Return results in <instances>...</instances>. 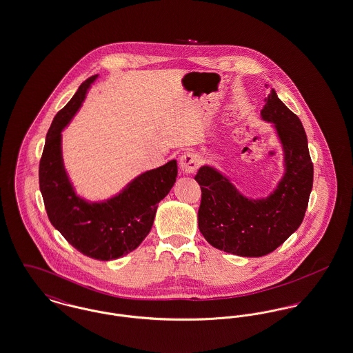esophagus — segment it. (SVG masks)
Returning a JSON list of instances; mask_svg holds the SVG:
<instances>
[{
	"label": "esophagus",
	"instance_id": "obj_1",
	"mask_svg": "<svg viewBox=\"0 0 353 353\" xmlns=\"http://www.w3.org/2000/svg\"><path fill=\"white\" fill-rule=\"evenodd\" d=\"M197 168H199V160L196 154L188 152L180 157V169L184 174H190Z\"/></svg>",
	"mask_w": 353,
	"mask_h": 353
}]
</instances>
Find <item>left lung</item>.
<instances>
[{
  "mask_svg": "<svg viewBox=\"0 0 353 353\" xmlns=\"http://www.w3.org/2000/svg\"><path fill=\"white\" fill-rule=\"evenodd\" d=\"M261 119L270 123L282 150V177L266 197H249L219 169L205 164L194 180L201 186L199 229L216 249L239 256H263L301 226L312 190L314 165L302 121L274 88Z\"/></svg>",
  "mask_w": 353,
  "mask_h": 353,
  "instance_id": "obj_1",
  "label": "left lung"
}]
</instances>
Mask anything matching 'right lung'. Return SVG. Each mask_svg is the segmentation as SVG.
<instances>
[{
  "mask_svg": "<svg viewBox=\"0 0 353 353\" xmlns=\"http://www.w3.org/2000/svg\"><path fill=\"white\" fill-rule=\"evenodd\" d=\"M97 79L94 75L81 84L52 120L39 163V189L51 225L71 246L90 258L112 261L134 252L151 232L157 203L176 183L177 161L140 173L104 200L91 201L77 193L65 167L62 132Z\"/></svg>",
  "mask_w": 353,
  "mask_h": 353,
  "instance_id": "1",
  "label": "right lung"
}]
</instances>
